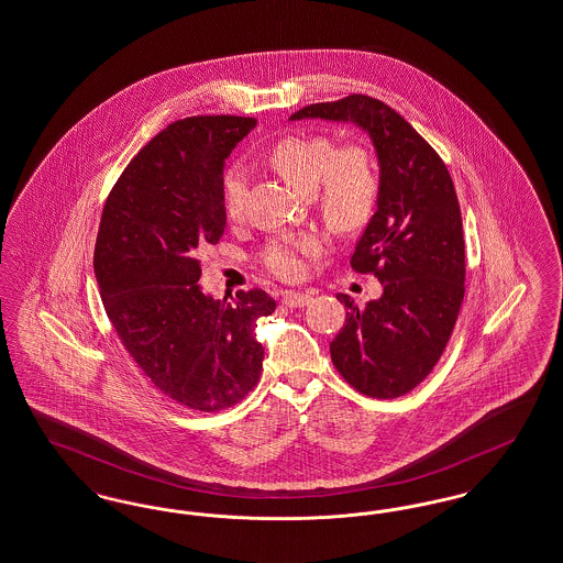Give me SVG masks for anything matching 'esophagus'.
Listing matches in <instances>:
<instances>
[{
  "mask_svg": "<svg viewBox=\"0 0 563 563\" xmlns=\"http://www.w3.org/2000/svg\"><path fill=\"white\" fill-rule=\"evenodd\" d=\"M310 299H312L310 292L287 291L283 295V303L287 308H303L310 303Z\"/></svg>",
  "mask_w": 563,
  "mask_h": 563,
  "instance_id": "esophagus-1",
  "label": "esophagus"
}]
</instances>
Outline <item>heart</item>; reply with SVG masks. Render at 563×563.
<instances>
[{
	"label": "heart",
	"instance_id": "heart-1",
	"mask_svg": "<svg viewBox=\"0 0 563 563\" xmlns=\"http://www.w3.org/2000/svg\"><path fill=\"white\" fill-rule=\"evenodd\" d=\"M268 163L299 192H310L320 218L338 232H356L375 213L379 199V172L362 144L333 148L327 135L291 134L278 137L268 151ZM247 178L230 169L222 180V205L230 220H239L245 209ZM320 241L312 234L287 236L264 253L268 271L280 278L303 274V257L316 255Z\"/></svg>",
	"mask_w": 563,
	"mask_h": 563
}]
</instances>
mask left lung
Segmentation results:
<instances>
[{
  "label": "left lung",
  "mask_w": 563,
  "mask_h": 563,
  "mask_svg": "<svg viewBox=\"0 0 563 563\" xmlns=\"http://www.w3.org/2000/svg\"><path fill=\"white\" fill-rule=\"evenodd\" d=\"M295 119L356 123L377 151V211L350 266L375 274L383 292L364 308L339 292L347 314L331 361L364 396H405L440 361L465 295L463 222L449 169L402 114L371 96L310 104Z\"/></svg>",
  "instance_id": "left-lung-1"
}]
</instances>
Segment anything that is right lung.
<instances>
[{"label": "right lung", "instance_id": "add662e5", "mask_svg": "<svg viewBox=\"0 0 563 563\" xmlns=\"http://www.w3.org/2000/svg\"><path fill=\"white\" fill-rule=\"evenodd\" d=\"M253 117H186L155 135L109 195L93 272L114 331L140 371L174 402L216 412L260 382L257 320L276 310L262 289L205 295L201 253L225 228L224 163Z\"/></svg>", "mask_w": 563, "mask_h": 563}]
</instances>
